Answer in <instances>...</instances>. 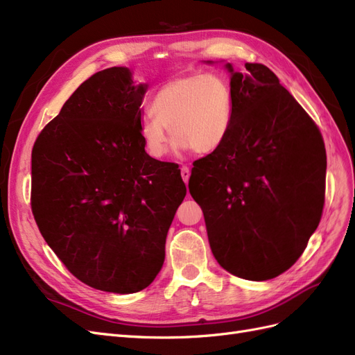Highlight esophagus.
Segmentation results:
<instances>
[{
    "instance_id": "esophagus-1",
    "label": "esophagus",
    "mask_w": 355,
    "mask_h": 355,
    "mask_svg": "<svg viewBox=\"0 0 355 355\" xmlns=\"http://www.w3.org/2000/svg\"><path fill=\"white\" fill-rule=\"evenodd\" d=\"M180 175H182V179H184L185 184L188 185V180H189V176H191V170H189L187 166H182Z\"/></svg>"
}]
</instances>
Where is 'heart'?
<instances>
[{
	"mask_svg": "<svg viewBox=\"0 0 355 355\" xmlns=\"http://www.w3.org/2000/svg\"><path fill=\"white\" fill-rule=\"evenodd\" d=\"M154 115L145 116L139 135L153 158L168 153L170 132L178 153H216L227 141L234 121V94L218 73H188L167 81L151 102Z\"/></svg>",
	"mask_w": 355,
	"mask_h": 355,
	"instance_id": "1",
	"label": "heart"
}]
</instances>
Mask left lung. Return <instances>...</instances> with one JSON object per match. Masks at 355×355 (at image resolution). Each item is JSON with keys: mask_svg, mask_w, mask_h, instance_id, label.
<instances>
[{"mask_svg": "<svg viewBox=\"0 0 355 355\" xmlns=\"http://www.w3.org/2000/svg\"><path fill=\"white\" fill-rule=\"evenodd\" d=\"M225 68L234 94L231 132L216 153L196 161L188 188L219 265L265 282L299 259L318 227L326 149L315 123L270 68Z\"/></svg>", "mask_w": 355, "mask_h": 355, "instance_id": "1", "label": "left lung"}]
</instances>
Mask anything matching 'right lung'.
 I'll list each match as a JSON object with an SVG mask.
<instances>
[{
	"label": "right lung",
	"instance_id": "1",
	"mask_svg": "<svg viewBox=\"0 0 355 355\" xmlns=\"http://www.w3.org/2000/svg\"><path fill=\"white\" fill-rule=\"evenodd\" d=\"M146 90L128 68L96 72L32 149L31 206L40 232L71 274L102 292L136 293L154 282L187 196L179 166L144 148Z\"/></svg>",
	"mask_w": 355,
	"mask_h": 355
}]
</instances>
